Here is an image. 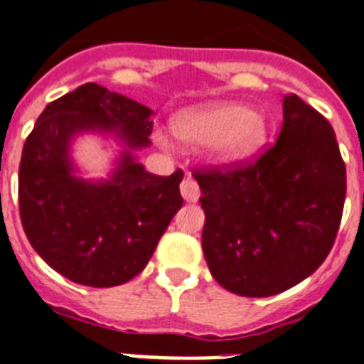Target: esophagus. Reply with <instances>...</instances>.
Masks as SVG:
<instances>
[{"label": "esophagus", "instance_id": "1", "mask_svg": "<svg viewBox=\"0 0 364 364\" xmlns=\"http://www.w3.org/2000/svg\"><path fill=\"white\" fill-rule=\"evenodd\" d=\"M180 193H182L184 200H188V203H195V200L199 199L200 191L197 182H195L191 176H186V178L182 180V184H180Z\"/></svg>", "mask_w": 364, "mask_h": 364}]
</instances>
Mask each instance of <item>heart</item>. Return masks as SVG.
<instances>
[{"label": "heart", "mask_w": 364, "mask_h": 364, "mask_svg": "<svg viewBox=\"0 0 364 364\" xmlns=\"http://www.w3.org/2000/svg\"><path fill=\"white\" fill-rule=\"evenodd\" d=\"M171 130L188 146L210 145V156L219 165L249 161L269 139L266 113L223 100L178 111L171 121Z\"/></svg>", "instance_id": "obj_1"}]
</instances>
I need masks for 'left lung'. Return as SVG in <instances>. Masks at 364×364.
<instances>
[{"mask_svg":"<svg viewBox=\"0 0 364 364\" xmlns=\"http://www.w3.org/2000/svg\"><path fill=\"white\" fill-rule=\"evenodd\" d=\"M203 253L229 292L268 297L296 287L329 255L346 199V167L331 124L284 96L275 146L234 171L197 173Z\"/></svg>","mask_w":364,"mask_h":364,"instance_id":"1","label":"left lung"}]
</instances>
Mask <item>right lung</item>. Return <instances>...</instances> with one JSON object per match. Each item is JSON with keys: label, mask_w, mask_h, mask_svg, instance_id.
<instances>
[{"label": "right lung", "mask_w": 364, "mask_h": 364, "mask_svg": "<svg viewBox=\"0 0 364 364\" xmlns=\"http://www.w3.org/2000/svg\"><path fill=\"white\" fill-rule=\"evenodd\" d=\"M150 113L139 102L85 83L48 104L26 139L18 173L23 230L42 260L72 283H128L149 264L182 206L184 173L150 175L137 160L150 146ZM83 134L114 141L106 177L85 179L77 167L71 152Z\"/></svg>", "instance_id": "right-lung-1"}]
</instances>
